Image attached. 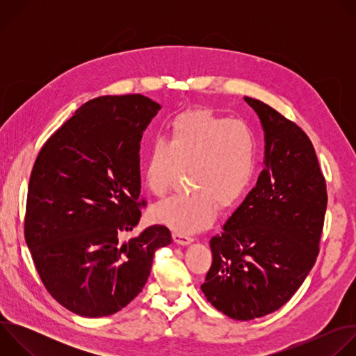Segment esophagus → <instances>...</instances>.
<instances>
[{
  "mask_svg": "<svg viewBox=\"0 0 356 356\" xmlns=\"http://www.w3.org/2000/svg\"><path fill=\"white\" fill-rule=\"evenodd\" d=\"M173 241L177 243V245H181V246H186V245H190L194 239L188 235H183V234H179V232H175L173 234Z\"/></svg>",
  "mask_w": 356,
  "mask_h": 356,
  "instance_id": "1",
  "label": "esophagus"
}]
</instances>
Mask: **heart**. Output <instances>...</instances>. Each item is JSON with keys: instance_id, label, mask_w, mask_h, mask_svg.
<instances>
[{"instance_id": "heart-1", "label": "heart", "mask_w": 356, "mask_h": 356, "mask_svg": "<svg viewBox=\"0 0 356 356\" xmlns=\"http://www.w3.org/2000/svg\"><path fill=\"white\" fill-rule=\"evenodd\" d=\"M258 143L242 121L210 110H190L170 124L168 140L150 142L143 180L155 197L168 195L188 170L191 190L161 202L152 218L179 234L207 228L217 210L229 209L245 195L257 175Z\"/></svg>"}]
</instances>
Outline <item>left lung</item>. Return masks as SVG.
<instances>
[{
    "label": "left lung",
    "instance_id": "left-lung-1",
    "mask_svg": "<svg viewBox=\"0 0 356 356\" xmlns=\"http://www.w3.org/2000/svg\"><path fill=\"white\" fill-rule=\"evenodd\" d=\"M265 132L257 186L210 241L213 264L201 290L225 316L248 321L279 310L313 269L327 210L314 146L294 122L245 97Z\"/></svg>",
    "mask_w": 356,
    "mask_h": 356
}]
</instances>
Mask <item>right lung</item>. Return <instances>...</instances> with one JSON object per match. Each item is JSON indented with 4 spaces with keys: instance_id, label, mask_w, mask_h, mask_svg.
<instances>
[{
    "instance_id": "add662e5",
    "label": "right lung",
    "mask_w": 356,
    "mask_h": 356,
    "mask_svg": "<svg viewBox=\"0 0 356 356\" xmlns=\"http://www.w3.org/2000/svg\"><path fill=\"white\" fill-rule=\"evenodd\" d=\"M161 106L140 94L87 101L40 149L26 200L25 241L42 283L74 314L122 310L142 291L156 249L172 242L140 220L139 142Z\"/></svg>"
}]
</instances>
